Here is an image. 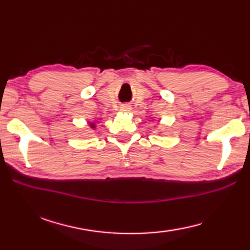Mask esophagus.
I'll return each instance as SVG.
<instances>
[{"label":"esophagus","instance_id":"esophagus-1","mask_svg":"<svg viewBox=\"0 0 250 250\" xmlns=\"http://www.w3.org/2000/svg\"><path fill=\"white\" fill-rule=\"evenodd\" d=\"M120 110H121V111H124V112H129L131 110V107L129 104H124V105H121Z\"/></svg>","mask_w":250,"mask_h":250}]
</instances>
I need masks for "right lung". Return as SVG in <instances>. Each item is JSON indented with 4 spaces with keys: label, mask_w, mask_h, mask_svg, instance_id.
Returning <instances> with one entry per match:
<instances>
[{
    "label": "right lung",
    "mask_w": 250,
    "mask_h": 250,
    "mask_svg": "<svg viewBox=\"0 0 250 250\" xmlns=\"http://www.w3.org/2000/svg\"><path fill=\"white\" fill-rule=\"evenodd\" d=\"M91 126H94V125H92V124H91Z\"/></svg>",
    "instance_id": "right-lung-1"
}]
</instances>
